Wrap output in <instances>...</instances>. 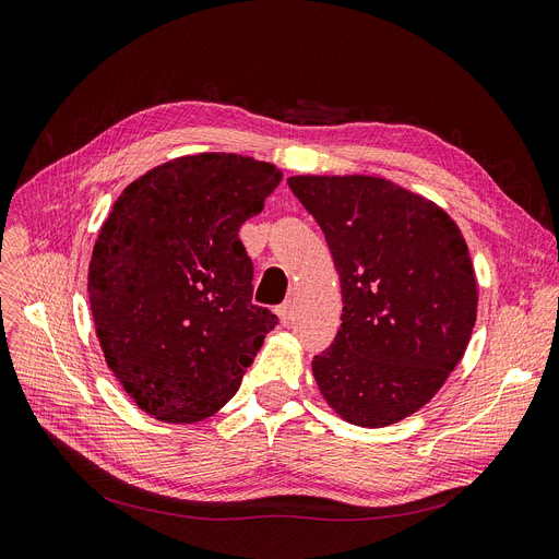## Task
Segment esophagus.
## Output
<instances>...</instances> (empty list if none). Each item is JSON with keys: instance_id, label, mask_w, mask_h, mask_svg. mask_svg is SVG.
Listing matches in <instances>:
<instances>
[{"instance_id": "esophagus-1", "label": "esophagus", "mask_w": 559, "mask_h": 559, "mask_svg": "<svg viewBox=\"0 0 559 559\" xmlns=\"http://www.w3.org/2000/svg\"><path fill=\"white\" fill-rule=\"evenodd\" d=\"M276 314H278V320H281V324H289L293 322V314H295V301L293 299H287V301H283L278 308H276Z\"/></svg>"}]
</instances>
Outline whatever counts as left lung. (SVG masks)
I'll return each instance as SVG.
<instances>
[{
  "mask_svg": "<svg viewBox=\"0 0 559 559\" xmlns=\"http://www.w3.org/2000/svg\"><path fill=\"white\" fill-rule=\"evenodd\" d=\"M343 287V324L312 358L340 418L393 425L423 408L464 356L477 318L466 239L448 212L374 176H295Z\"/></svg>",
  "mask_w": 559,
  "mask_h": 559,
  "instance_id": "8db88e82",
  "label": "left lung"
}]
</instances>
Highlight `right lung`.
Listing matches in <instances>:
<instances>
[{
    "mask_svg": "<svg viewBox=\"0 0 559 559\" xmlns=\"http://www.w3.org/2000/svg\"><path fill=\"white\" fill-rule=\"evenodd\" d=\"M270 162L235 153L155 166L120 193L88 264L105 360L162 423H201L235 393L278 318L253 297L237 233L278 187Z\"/></svg>",
    "mask_w": 559,
    "mask_h": 559,
    "instance_id": "add662e5",
    "label": "right lung"
}]
</instances>
